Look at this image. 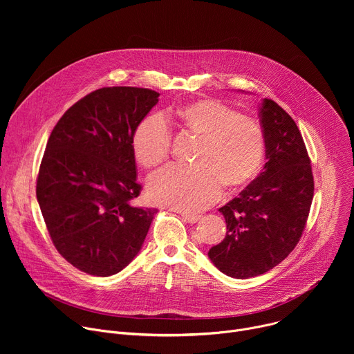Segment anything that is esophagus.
Segmentation results:
<instances>
[{
  "mask_svg": "<svg viewBox=\"0 0 354 354\" xmlns=\"http://www.w3.org/2000/svg\"><path fill=\"white\" fill-rule=\"evenodd\" d=\"M182 218L189 223V224H194L200 220V216H196V214H186V213H182Z\"/></svg>",
  "mask_w": 354,
  "mask_h": 354,
  "instance_id": "34e87169",
  "label": "esophagus"
}]
</instances>
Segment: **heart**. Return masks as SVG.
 <instances>
[{
  "mask_svg": "<svg viewBox=\"0 0 354 354\" xmlns=\"http://www.w3.org/2000/svg\"><path fill=\"white\" fill-rule=\"evenodd\" d=\"M185 129L200 136L194 165L172 164L148 178L149 198L183 213L212 206L223 186L246 185L261 169L265 133L258 119L236 113L216 99H197L175 111ZM172 130L162 115H149L133 134L136 160L147 168L164 162L171 153Z\"/></svg>",
  "mask_w": 354,
  "mask_h": 354,
  "instance_id": "b5f03b06",
  "label": "heart"
}]
</instances>
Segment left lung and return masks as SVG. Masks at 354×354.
<instances>
[{"label": "left lung", "instance_id": "obj_1", "mask_svg": "<svg viewBox=\"0 0 354 354\" xmlns=\"http://www.w3.org/2000/svg\"><path fill=\"white\" fill-rule=\"evenodd\" d=\"M261 123L266 164L220 213L225 238L209 250L224 274L250 279L284 261L306 228L314 197L311 160L292 118L272 99H263Z\"/></svg>", "mask_w": 354, "mask_h": 354}]
</instances>
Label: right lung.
I'll list each match as a JSON object with an SVG mask.
<instances>
[{"mask_svg": "<svg viewBox=\"0 0 354 354\" xmlns=\"http://www.w3.org/2000/svg\"><path fill=\"white\" fill-rule=\"evenodd\" d=\"M158 96L148 88L96 89L48 137L36 197L59 254L81 272L106 277L124 269L158 212L131 206L141 192L131 140Z\"/></svg>", "mask_w": 354, "mask_h": 354, "instance_id": "right-lung-1", "label": "right lung"}]
</instances>
